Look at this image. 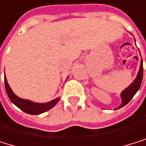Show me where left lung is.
Returning <instances> with one entry per match:
<instances>
[{"instance_id":"left-lung-1","label":"left lung","mask_w":146,"mask_h":146,"mask_svg":"<svg viewBox=\"0 0 146 146\" xmlns=\"http://www.w3.org/2000/svg\"><path fill=\"white\" fill-rule=\"evenodd\" d=\"M143 71H144L143 70V60H142V58H141L140 67H139V70L137 72V75L135 78V80L131 82V84L121 91V106H119V107H117L115 110L125 106L133 98L135 94L139 90L141 83H142V80H143Z\"/></svg>"}]
</instances>
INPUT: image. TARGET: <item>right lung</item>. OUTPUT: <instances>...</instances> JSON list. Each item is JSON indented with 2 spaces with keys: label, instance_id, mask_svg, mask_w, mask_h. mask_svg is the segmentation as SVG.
<instances>
[{
  "label": "right lung",
  "instance_id": "1",
  "mask_svg": "<svg viewBox=\"0 0 146 146\" xmlns=\"http://www.w3.org/2000/svg\"><path fill=\"white\" fill-rule=\"evenodd\" d=\"M4 83H5V89H6L7 94L9 96L10 101L19 109H21L23 112L28 114L37 115V114L43 113L47 112V111L50 110L52 107H54L60 100V98H56L47 103H36V102H33L28 99H24V98L17 97L13 92V90H11V88L9 87L8 83L6 76H4Z\"/></svg>",
  "mask_w": 146,
  "mask_h": 146
}]
</instances>
